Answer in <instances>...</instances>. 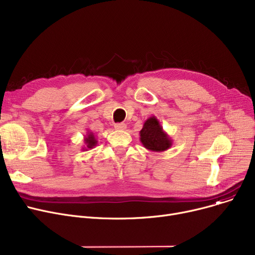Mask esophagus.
Returning a JSON list of instances; mask_svg holds the SVG:
<instances>
[{
	"mask_svg": "<svg viewBox=\"0 0 255 255\" xmlns=\"http://www.w3.org/2000/svg\"><path fill=\"white\" fill-rule=\"evenodd\" d=\"M126 128H127V126L125 123H118L115 125V129H117V130H125Z\"/></svg>",
	"mask_w": 255,
	"mask_h": 255,
	"instance_id": "1",
	"label": "esophagus"
}]
</instances>
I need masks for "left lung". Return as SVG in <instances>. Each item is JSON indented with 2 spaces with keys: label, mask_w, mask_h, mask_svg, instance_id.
Returning a JSON list of instances; mask_svg holds the SVG:
<instances>
[{
  "label": "left lung",
  "mask_w": 255,
  "mask_h": 255,
  "mask_svg": "<svg viewBox=\"0 0 255 255\" xmlns=\"http://www.w3.org/2000/svg\"><path fill=\"white\" fill-rule=\"evenodd\" d=\"M139 135L142 145L151 152L161 153L172 145L171 137L163 130V127L155 116L150 117L143 123Z\"/></svg>",
  "instance_id": "1"
}]
</instances>
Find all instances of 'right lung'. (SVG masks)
<instances>
[{
    "label": "right lung",
    "mask_w": 255,
    "mask_h": 255,
    "mask_svg": "<svg viewBox=\"0 0 255 255\" xmlns=\"http://www.w3.org/2000/svg\"><path fill=\"white\" fill-rule=\"evenodd\" d=\"M84 142H85V145H84L83 150H85V151H88L89 149L90 150L93 149L94 146L97 144V139L92 131L88 130L87 135H85V138H84Z\"/></svg>",
    "instance_id": "1"
}]
</instances>
